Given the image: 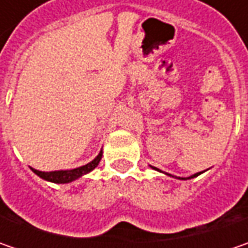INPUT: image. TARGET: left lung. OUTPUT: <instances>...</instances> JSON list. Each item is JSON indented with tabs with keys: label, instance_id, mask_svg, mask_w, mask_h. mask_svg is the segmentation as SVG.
<instances>
[{
	"label": "left lung",
	"instance_id": "left-lung-1",
	"mask_svg": "<svg viewBox=\"0 0 248 248\" xmlns=\"http://www.w3.org/2000/svg\"><path fill=\"white\" fill-rule=\"evenodd\" d=\"M153 168H155V170H157L156 167H153ZM157 171H160V170H157ZM200 174H202V172H197V174H195V175H192V176H189V178H195V176L200 175ZM168 175H170V174H168ZM179 179H186V178H179Z\"/></svg>",
	"mask_w": 248,
	"mask_h": 248
}]
</instances>
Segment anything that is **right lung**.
Segmentation results:
<instances>
[{"label": "right lung", "mask_w": 248, "mask_h": 248, "mask_svg": "<svg viewBox=\"0 0 248 248\" xmlns=\"http://www.w3.org/2000/svg\"><path fill=\"white\" fill-rule=\"evenodd\" d=\"M100 158H102V152L96 157L93 158L91 163L85 164V166L78 167V168H74V170H66V171H51V172H43V171H38V170H33L34 174L43 178L45 181H49L53 184H67V182H72L74 179L80 178V176L88 174L90 171H92L95 167L99 164Z\"/></svg>", "instance_id": "obj_1"}]
</instances>
